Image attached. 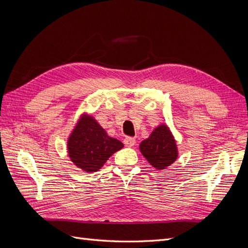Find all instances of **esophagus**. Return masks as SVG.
<instances>
[{"instance_id":"34e87169","label":"esophagus","mask_w":248,"mask_h":248,"mask_svg":"<svg viewBox=\"0 0 248 248\" xmlns=\"http://www.w3.org/2000/svg\"><path fill=\"white\" fill-rule=\"evenodd\" d=\"M124 142V145L126 147H133L136 144V140L134 138H130V137L125 138Z\"/></svg>"}]
</instances>
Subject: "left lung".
<instances>
[{"label": "left lung", "mask_w": 248, "mask_h": 248, "mask_svg": "<svg viewBox=\"0 0 248 248\" xmlns=\"http://www.w3.org/2000/svg\"><path fill=\"white\" fill-rule=\"evenodd\" d=\"M140 153L155 170L162 171L178 157L176 140L166 124H158L139 145Z\"/></svg>", "instance_id": "obj_1"}]
</instances>
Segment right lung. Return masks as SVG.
Returning a JSON list of instances; mask_svg holds the SVG:
<instances>
[{
    "label": "right lung",
    "mask_w": 248,
    "mask_h": 248,
    "mask_svg": "<svg viewBox=\"0 0 248 248\" xmlns=\"http://www.w3.org/2000/svg\"><path fill=\"white\" fill-rule=\"evenodd\" d=\"M123 147V143L108 136L93 115L86 111L78 118L67 140L69 158L85 173L99 171Z\"/></svg>",
    "instance_id": "add662e5"
}]
</instances>
